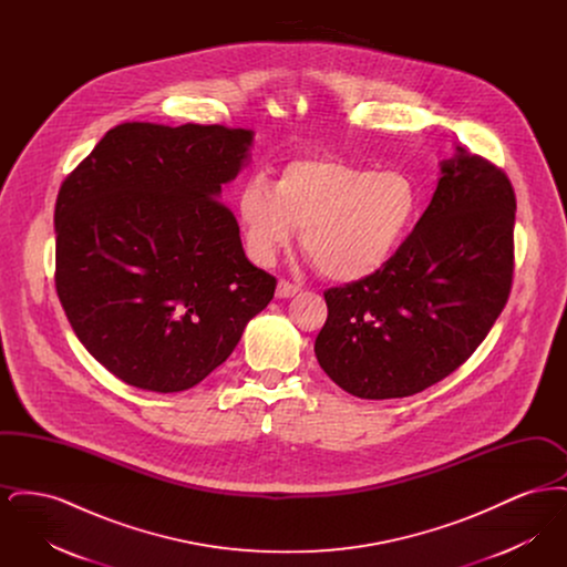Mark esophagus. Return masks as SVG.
Instances as JSON below:
<instances>
[{"label":"esophagus","instance_id":"1","mask_svg":"<svg viewBox=\"0 0 567 567\" xmlns=\"http://www.w3.org/2000/svg\"><path fill=\"white\" fill-rule=\"evenodd\" d=\"M297 293H299V287L287 282V280H280L278 287H276V297H278V299H287V297H293L297 296Z\"/></svg>","mask_w":567,"mask_h":567}]
</instances>
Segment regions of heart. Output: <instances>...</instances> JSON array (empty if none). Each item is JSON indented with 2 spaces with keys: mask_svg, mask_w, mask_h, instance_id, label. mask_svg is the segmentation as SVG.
I'll list each match as a JSON object with an SVG mask.
<instances>
[{
  "mask_svg": "<svg viewBox=\"0 0 567 567\" xmlns=\"http://www.w3.org/2000/svg\"><path fill=\"white\" fill-rule=\"evenodd\" d=\"M423 208L416 181L402 169L377 172L340 159L289 163L271 187L250 178L238 215L250 257L271 264L301 229L317 270L357 282L382 270L408 240Z\"/></svg>",
  "mask_w": 567,
  "mask_h": 567,
  "instance_id": "obj_1",
  "label": "heart"
}]
</instances>
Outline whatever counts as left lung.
<instances>
[{
  "label": "left lung",
  "instance_id": "left-lung-1",
  "mask_svg": "<svg viewBox=\"0 0 567 567\" xmlns=\"http://www.w3.org/2000/svg\"><path fill=\"white\" fill-rule=\"evenodd\" d=\"M514 213L508 176L455 146L395 257L324 291L315 342L324 374L361 400L408 398L453 374L511 296Z\"/></svg>",
  "mask_w": 567,
  "mask_h": 567
}]
</instances>
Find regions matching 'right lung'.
<instances>
[{
  "mask_svg": "<svg viewBox=\"0 0 567 567\" xmlns=\"http://www.w3.org/2000/svg\"><path fill=\"white\" fill-rule=\"evenodd\" d=\"M255 134L123 123L63 181L54 206L61 306L84 349L155 393L199 384L234 352L276 278L244 255L220 202Z\"/></svg>",
  "mask_w": 567,
  "mask_h": 567,
  "instance_id": "add662e5",
  "label": "right lung"
}]
</instances>
